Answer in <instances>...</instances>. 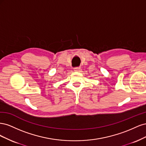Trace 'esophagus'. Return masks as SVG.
<instances>
[{
    "label": "esophagus",
    "mask_w": 146,
    "mask_h": 146,
    "mask_svg": "<svg viewBox=\"0 0 146 146\" xmlns=\"http://www.w3.org/2000/svg\"><path fill=\"white\" fill-rule=\"evenodd\" d=\"M80 67H76L74 68V71H77V72H80Z\"/></svg>",
    "instance_id": "1"
}]
</instances>
